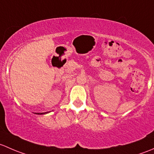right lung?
Wrapping results in <instances>:
<instances>
[{
	"label": "right lung",
	"mask_w": 154,
	"mask_h": 154,
	"mask_svg": "<svg viewBox=\"0 0 154 154\" xmlns=\"http://www.w3.org/2000/svg\"><path fill=\"white\" fill-rule=\"evenodd\" d=\"M49 112H41V113H38V114H40V115H42V114H46V113H48Z\"/></svg>",
	"instance_id": "obj_1"
}]
</instances>
